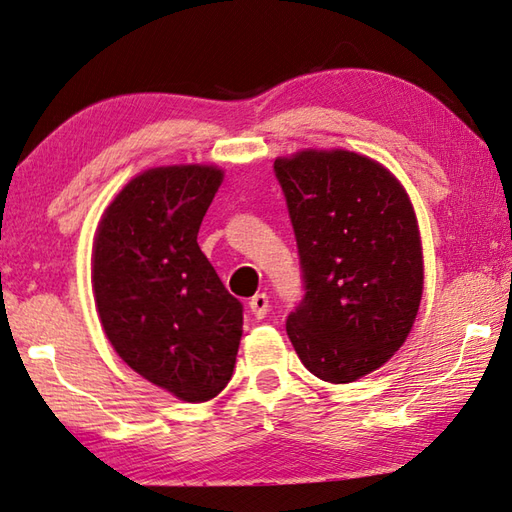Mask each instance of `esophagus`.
<instances>
[{
  "label": "esophagus",
  "mask_w": 512,
  "mask_h": 512,
  "mask_svg": "<svg viewBox=\"0 0 512 512\" xmlns=\"http://www.w3.org/2000/svg\"><path fill=\"white\" fill-rule=\"evenodd\" d=\"M249 311L254 313L256 320H263L269 313V295L267 293H256L252 300H249Z\"/></svg>",
  "instance_id": "1"
}]
</instances>
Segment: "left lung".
Returning <instances> with one entry per match:
<instances>
[{
  "label": "left lung",
  "mask_w": 512,
  "mask_h": 512,
  "mask_svg": "<svg viewBox=\"0 0 512 512\" xmlns=\"http://www.w3.org/2000/svg\"><path fill=\"white\" fill-rule=\"evenodd\" d=\"M274 170L304 278L287 335L317 379L357 381L403 346L423 298L410 197L388 168L342 149L278 157Z\"/></svg>",
  "instance_id": "obj_1"
}]
</instances>
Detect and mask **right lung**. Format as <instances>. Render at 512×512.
Returning a JSON list of instances; mask_svg holds the SVG:
<instances>
[{
    "label": "right lung",
    "mask_w": 512,
    "mask_h": 512,
    "mask_svg": "<svg viewBox=\"0 0 512 512\" xmlns=\"http://www.w3.org/2000/svg\"><path fill=\"white\" fill-rule=\"evenodd\" d=\"M221 181L217 166L144 170L109 203L94 238L92 287L113 350L186 403L225 388L243 335V304L197 243Z\"/></svg>",
    "instance_id": "add662e5"
}]
</instances>
